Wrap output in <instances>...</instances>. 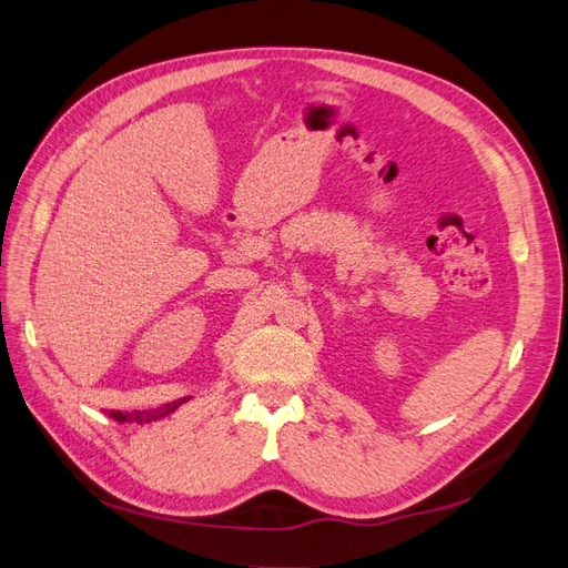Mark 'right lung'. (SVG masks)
I'll return each mask as SVG.
<instances>
[{"instance_id": "right-lung-1", "label": "right lung", "mask_w": 568, "mask_h": 568, "mask_svg": "<svg viewBox=\"0 0 568 568\" xmlns=\"http://www.w3.org/2000/svg\"><path fill=\"white\" fill-rule=\"evenodd\" d=\"M180 403H184V400H180ZM180 403H173V405H165V409L163 412H159V415H151V417H142V415H136V417H130V415H123V412H111V417L113 419H118V422H128V419H136V422H151V419H159V417H163V415H168V412H173Z\"/></svg>"}]
</instances>
